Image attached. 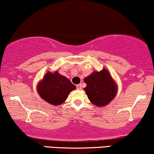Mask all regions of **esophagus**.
<instances>
[{"mask_svg":"<svg viewBox=\"0 0 154 154\" xmlns=\"http://www.w3.org/2000/svg\"><path fill=\"white\" fill-rule=\"evenodd\" d=\"M76 88H77V90H81L82 89V85H81V84H79V85H76Z\"/></svg>","mask_w":154,"mask_h":154,"instance_id":"esophagus-1","label":"esophagus"}]
</instances>
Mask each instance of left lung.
I'll return each instance as SVG.
<instances>
[{"label": "left lung", "instance_id": "1", "mask_svg": "<svg viewBox=\"0 0 154 154\" xmlns=\"http://www.w3.org/2000/svg\"><path fill=\"white\" fill-rule=\"evenodd\" d=\"M84 82L87 85L83 90L94 106H106L116 96L118 85L106 69L93 71L84 79Z\"/></svg>", "mask_w": 154, "mask_h": 154}]
</instances>
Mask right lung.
<instances>
[{
    "mask_svg": "<svg viewBox=\"0 0 154 154\" xmlns=\"http://www.w3.org/2000/svg\"><path fill=\"white\" fill-rule=\"evenodd\" d=\"M76 87L69 79L59 73L48 71L37 85V92L41 97L54 106L64 104L69 93Z\"/></svg>",
    "mask_w": 154,
    "mask_h": 154,
    "instance_id": "add662e5",
    "label": "right lung"
}]
</instances>
